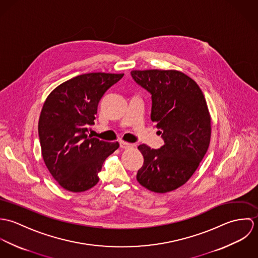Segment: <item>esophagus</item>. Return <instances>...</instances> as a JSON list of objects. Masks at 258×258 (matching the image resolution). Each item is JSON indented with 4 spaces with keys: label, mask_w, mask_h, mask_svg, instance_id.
Instances as JSON below:
<instances>
[{
    "label": "esophagus",
    "mask_w": 258,
    "mask_h": 258,
    "mask_svg": "<svg viewBox=\"0 0 258 258\" xmlns=\"http://www.w3.org/2000/svg\"><path fill=\"white\" fill-rule=\"evenodd\" d=\"M133 147H135L134 144H130V143H127V142H124V141L120 142V148H122V149H129V148Z\"/></svg>",
    "instance_id": "esophagus-1"
}]
</instances>
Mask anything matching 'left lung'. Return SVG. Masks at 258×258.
Instances as JSON below:
<instances>
[{
  "mask_svg": "<svg viewBox=\"0 0 258 258\" xmlns=\"http://www.w3.org/2000/svg\"><path fill=\"white\" fill-rule=\"evenodd\" d=\"M131 76L152 95L151 120L165 142L159 149L138 147L144 164L137 181L155 192L174 190L192 176L210 145L205 96L195 80L178 71H133Z\"/></svg>",
  "mask_w": 258,
  "mask_h": 258,
  "instance_id": "1",
  "label": "left lung"
}]
</instances>
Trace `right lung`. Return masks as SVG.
<instances>
[{"label": "right lung", "mask_w": 258, "mask_h": 258, "mask_svg": "<svg viewBox=\"0 0 258 258\" xmlns=\"http://www.w3.org/2000/svg\"><path fill=\"white\" fill-rule=\"evenodd\" d=\"M124 74L93 73L74 77L46 98L38 120L45 166L63 188L80 192L98 183L106 158L119 147L87 135L100 99Z\"/></svg>", "instance_id": "obj_1"}]
</instances>
